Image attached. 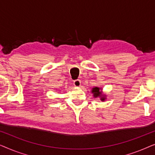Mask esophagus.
I'll return each mask as SVG.
<instances>
[{
    "mask_svg": "<svg viewBox=\"0 0 155 155\" xmlns=\"http://www.w3.org/2000/svg\"><path fill=\"white\" fill-rule=\"evenodd\" d=\"M73 84H74V86H75V87H80V84H81V81H80V80H74Z\"/></svg>",
    "mask_w": 155,
    "mask_h": 155,
    "instance_id": "34e87169",
    "label": "esophagus"
}]
</instances>
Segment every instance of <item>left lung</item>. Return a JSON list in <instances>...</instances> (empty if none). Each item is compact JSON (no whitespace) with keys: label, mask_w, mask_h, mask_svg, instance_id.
I'll return each mask as SVG.
<instances>
[{"label":"left lung","mask_w":155,"mask_h":155,"mask_svg":"<svg viewBox=\"0 0 155 155\" xmlns=\"http://www.w3.org/2000/svg\"><path fill=\"white\" fill-rule=\"evenodd\" d=\"M92 92L94 94V97H101V93L100 91H99V87H94L92 89ZM105 98H104V97H101V100H104Z\"/></svg>","instance_id":"8db88e82"}]
</instances>
